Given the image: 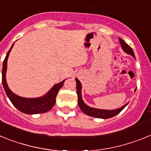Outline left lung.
<instances>
[{
  "mask_svg": "<svg viewBox=\"0 0 151 151\" xmlns=\"http://www.w3.org/2000/svg\"><path fill=\"white\" fill-rule=\"evenodd\" d=\"M119 43H120L121 47H122V50L124 52H125L126 54H130L135 59L134 57V51L132 50V47L129 46V45L125 43V41L122 39V38H119ZM76 90H77V95H78V106L80 109L82 110L85 114L88 116H90L92 117H95V118H101V119H109L111 117L115 116L118 113H120L124 108L128 105V103L124 105L122 107L116 109V110H101V109H96V108L90 107L88 106L87 104H85V102L82 100V84L80 82V81L77 78H76ZM136 89L134 90V91Z\"/></svg>",
  "mask_w": 151,
  "mask_h": 151,
  "instance_id": "1",
  "label": "left lung"
}]
</instances>
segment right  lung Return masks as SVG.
I'll return each instance as SVG.
<instances>
[{
    "mask_svg": "<svg viewBox=\"0 0 151 151\" xmlns=\"http://www.w3.org/2000/svg\"><path fill=\"white\" fill-rule=\"evenodd\" d=\"M14 44L6 54L4 63H3L2 69V84L4 88L6 95L9 97L10 101L13 105L20 112L26 114H38V113H44L50 110L56 102V97H57L58 91L63 87L64 81L58 84H56L45 95L36 98H26V97H19L10 91L8 87L6 81V72L7 68V59L11 50L12 47Z\"/></svg>",
    "mask_w": 151,
    "mask_h": 151,
    "instance_id": "obj_1",
    "label": "right lung"
}]
</instances>
